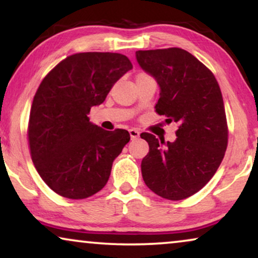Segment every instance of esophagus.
<instances>
[{"label":"esophagus","mask_w":258,"mask_h":258,"mask_svg":"<svg viewBox=\"0 0 258 258\" xmlns=\"http://www.w3.org/2000/svg\"><path fill=\"white\" fill-rule=\"evenodd\" d=\"M129 134L132 139H137V137H140V132L137 129H130Z\"/></svg>","instance_id":"esophagus-1"}]
</instances>
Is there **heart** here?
Returning a JSON list of instances; mask_svg holds the SVG:
<instances>
[{"label":"heart","instance_id":"1","mask_svg":"<svg viewBox=\"0 0 258 258\" xmlns=\"http://www.w3.org/2000/svg\"><path fill=\"white\" fill-rule=\"evenodd\" d=\"M139 76H147V75H146V74H140ZM139 76H137V77H139Z\"/></svg>","mask_w":258,"mask_h":258}]
</instances>
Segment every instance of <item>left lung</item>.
Masks as SVG:
<instances>
[{
  "label": "left lung",
  "mask_w": 258,
  "mask_h": 258,
  "mask_svg": "<svg viewBox=\"0 0 258 258\" xmlns=\"http://www.w3.org/2000/svg\"><path fill=\"white\" fill-rule=\"evenodd\" d=\"M136 59L160 87L156 111L178 124L174 142L141 134L149 144L141 163L143 181L163 199L184 200L210 181L227 150L220 86L202 62L181 48L139 50Z\"/></svg>",
  "instance_id": "8db88e82"
}]
</instances>
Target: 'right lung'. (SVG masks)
I'll use <instances>...</instances> for the list:
<instances>
[{
    "instance_id": "obj_1",
    "label": "right lung",
    "mask_w": 258,
    "mask_h": 258,
    "mask_svg": "<svg viewBox=\"0 0 258 258\" xmlns=\"http://www.w3.org/2000/svg\"><path fill=\"white\" fill-rule=\"evenodd\" d=\"M130 69L132 62L122 54L80 52L59 62L41 82L28 139L35 168L58 195L82 200L107 184L112 162L130 135L124 129H102L88 114Z\"/></svg>"
}]
</instances>
